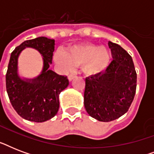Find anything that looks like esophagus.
<instances>
[{"label":"esophagus","instance_id":"1","mask_svg":"<svg viewBox=\"0 0 154 154\" xmlns=\"http://www.w3.org/2000/svg\"><path fill=\"white\" fill-rule=\"evenodd\" d=\"M75 77H76V75L73 74V73H71V74H69V81H71V80L73 79Z\"/></svg>","mask_w":154,"mask_h":154}]
</instances>
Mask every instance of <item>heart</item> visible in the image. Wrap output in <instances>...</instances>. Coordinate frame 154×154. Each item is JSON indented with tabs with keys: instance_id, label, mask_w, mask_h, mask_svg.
Here are the masks:
<instances>
[{
	"instance_id": "obj_1",
	"label": "heart",
	"mask_w": 154,
	"mask_h": 154,
	"mask_svg": "<svg viewBox=\"0 0 154 154\" xmlns=\"http://www.w3.org/2000/svg\"><path fill=\"white\" fill-rule=\"evenodd\" d=\"M111 54L105 46L85 43L69 47L65 53L57 52L55 60L66 69L72 66H83V70L87 74L94 75L101 72L107 68Z\"/></svg>"
}]
</instances>
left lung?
<instances>
[{
    "mask_svg": "<svg viewBox=\"0 0 154 154\" xmlns=\"http://www.w3.org/2000/svg\"><path fill=\"white\" fill-rule=\"evenodd\" d=\"M112 60L104 72L85 78L84 105L99 122L116 120L129 110L136 94L137 72L131 56L109 42Z\"/></svg>",
    "mask_w": 154,
    "mask_h": 154,
    "instance_id": "obj_1",
    "label": "left lung"
}]
</instances>
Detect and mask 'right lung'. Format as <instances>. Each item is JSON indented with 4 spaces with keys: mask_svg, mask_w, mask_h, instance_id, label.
<instances>
[{
    "mask_svg": "<svg viewBox=\"0 0 154 154\" xmlns=\"http://www.w3.org/2000/svg\"><path fill=\"white\" fill-rule=\"evenodd\" d=\"M55 41L39 37L22 42L12 52L6 72V90L13 109L24 119L44 122L59 109V94L69 85L66 76L49 69L53 60ZM26 47L37 49L43 57L42 73L34 79H21L17 73V60Z\"/></svg>",
    "mask_w": 154,
    "mask_h": 154,
    "instance_id": "add662e5",
    "label": "right lung"
}]
</instances>
